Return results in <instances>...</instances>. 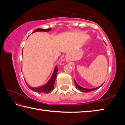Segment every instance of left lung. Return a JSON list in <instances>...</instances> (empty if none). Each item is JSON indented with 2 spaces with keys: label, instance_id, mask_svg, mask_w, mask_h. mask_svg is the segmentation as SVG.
I'll use <instances>...</instances> for the list:
<instances>
[{
  "label": "left lung",
  "instance_id": "obj_1",
  "mask_svg": "<svg viewBox=\"0 0 125 125\" xmlns=\"http://www.w3.org/2000/svg\"><path fill=\"white\" fill-rule=\"evenodd\" d=\"M74 83H75V84L76 87H77V88L78 89L80 90V91H82V92H85V93L92 92V91H93V90H96V89H97L99 88V87L96 88H94V89H86V88H84L82 87V86H80V85H78V84L77 83H76V82H75V80H74ZM103 84H102V85H103Z\"/></svg>",
  "mask_w": 125,
  "mask_h": 125
}]
</instances>
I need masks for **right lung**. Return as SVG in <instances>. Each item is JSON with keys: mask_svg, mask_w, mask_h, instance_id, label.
Masks as SVG:
<instances>
[{"mask_svg": "<svg viewBox=\"0 0 125 125\" xmlns=\"http://www.w3.org/2000/svg\"><path fill=\"white\" fill-rule=\"evenodd\" d=\"M51 30V28L47 29H37L36 30H35L34 31H33L32 33L35 32H37V31H43V32H47V31H50ZM58 69V68L57 67V66L55 67L53 73L52 77H51V79L49 80V81H48L46 84H45V85H42L41 86H40V87L32 88V87H31V86H30L27 85V83H26V81H25V82H26V83L27 84V85L28 86V87L31 90L34 91V92H35L41 93H48L50 92H51V91L53 89L54 84L55 80H56V79L57 73Z\"/></svg>", "mask_w": 125, "mask_h": 125, "instance_id": "1", "label": "right lung"}]
</instances>
